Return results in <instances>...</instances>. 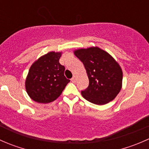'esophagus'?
Masks as SVG:
<instances>
[{
    "instance_id": "obj_1",
    "label": "esophagus",
    "mask_w": 149,
    "mask_h": 149,
    "mask_svg": "<svg viewBox=\"0 0 149 149\" xmlns=\"http://www.w3.org/2000/svg\"><path fill=\"white\" fill-rule=\"evenodd\" d=\"M76 76H73V77L71 79V81L72 82H76Z\"/></svg>"
}]
</instances>
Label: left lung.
<instances>
[{
  "mask_svg": "<svg viewBox=\"0 0 149 149\" xmlns=\"http://www.w3.org/2000/svg\"><path fill=\"white\" fill-rule=\"evenodd\" d=\"M74 55L83 63L89 84L81 91L84 99L97 105L112 101L120 91L123 70L115 58L98 47L81 48Z\"/></svg>",
  "mask_w": 149,
  "mask_h": 149,
  "instance_id": "obj_1",
  "label": "left lung"
}]
</instances>
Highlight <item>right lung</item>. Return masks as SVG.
I'll return each mask as SVG.
<instances>
[{
	"label": "right lung",
	"instance_id": "obj_1",
	"mask_svg": "<svg viewBox=\"0 0 149 149\" xmlns=\"http://www.w3.org/2000/svg\"><path fill=\"white\" fill-rule=\"evenodd\" d=\"M62 52H49L33 63L25 81L28 95L34 102H52L62 94L70 82L64 76L65 67L59 60Z\"/></svg>",
	"mask_w": 149,
	"mask_h": 149
}]
</instances>
